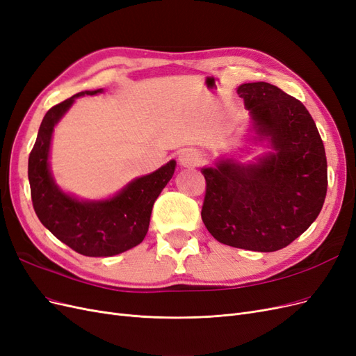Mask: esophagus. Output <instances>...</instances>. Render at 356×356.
Masks as SVG:
<instances>
[{
    "mask_svg": "<svg viewBox=\"0 0 356 356\" xmlns=\"http://www.w3.org/2000/svg\"><path fill=\"white\" fill-rule=\"evenodd\" d=\"M178 161L182 168H196L200 163V154L196 149H182L178 156Z\"/></svg>",
    "mask_w": 356,
    "mask_h": 356,
    "instance_id": "obj_1",
    "label": "esophagus"
}]
</instances>
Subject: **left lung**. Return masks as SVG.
<instances>
[{"label":"left lung","instance_id":"obj_1","mask_svg":"<svg viewBox=\"0 0 356 356\" xmlns=\"http://www.w3.org/2000/svg\"><path fill=\"white\" fill-rule=\"evenodd\" d=\"M238 95L250 111L258 141L273 148L257 163L218 160L203 168L207 193L202 220L218 242L273 252L316 220L327 195V157L306 106L276 86L245 83Z\"/></svg>","mask_w":356,"mask_h":356}]
</instances>
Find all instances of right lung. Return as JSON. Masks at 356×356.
<instances>
[{"instance_id":"1","label":"right lung","mask_w":356,"mask_h":356,"mask_svg":"<svg viewBox=\"0 0 356 356\" xmlns=\"http://www.w3.org/2000/svg\"><path fill=\"white\" fill-rule=\"evenodd\" d=\"M86 90L71 96L46 113L28 160L31 199L41 224L71 250L86 257H111L141 243L153 204L175 172V160L136 178L106 200H79L63 193L50 174L49 152L53 127L79 96L101 93Z\"/></svg>"}]
</instances>
